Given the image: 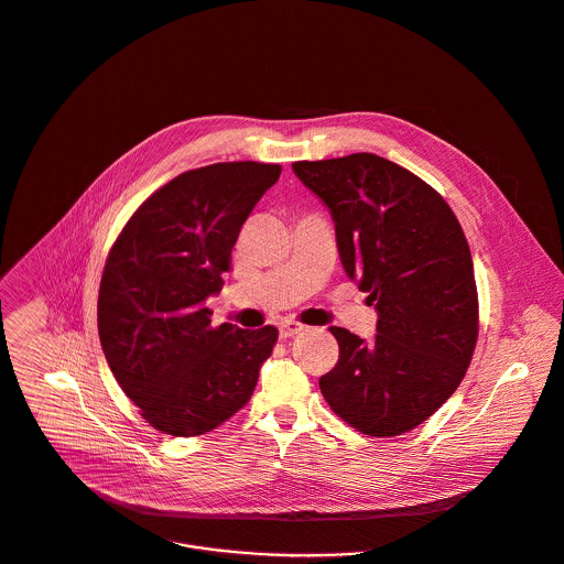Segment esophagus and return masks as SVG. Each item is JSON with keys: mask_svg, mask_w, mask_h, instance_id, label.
<instances>
[{"mask_svg": "<svg viewBox=\"0 0 564 564\" xmlns=\"http://www.w3.org/2000/svg\"><path fill=\"white\" fill-rule=\"evenodd\" d=\"M280 337L282 339H289V337H295L297 333H302V330H306V326L302 324V322H291V319H286V322H280Z\"/></svg>", "mask_w": 564, "mask_h": 564, "instance_id": "34e87169", "label": "esophagus"}]
</instances>
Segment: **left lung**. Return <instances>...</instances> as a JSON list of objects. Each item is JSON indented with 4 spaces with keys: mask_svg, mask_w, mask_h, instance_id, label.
<instances>
[{
    "mask_svg": "<svg viewBox=\"0 0 564 564\" xmlns=\"http://www.w3.org/2000/svg\"><path fill=\"white\" fill-rule=\"evenodd\" d=\"M293 172L330 209L341 264L379 313L370 344L330 326L339 359L322 394L361 434L410 432L454 394L476 348L467 238L434 187L377 154L297 161Z\"/></svg>",
    "mask_w": 564,
    "mask_h": 564,
    "instance_id": "1",
    "label": "left lung"
}]
</instances>
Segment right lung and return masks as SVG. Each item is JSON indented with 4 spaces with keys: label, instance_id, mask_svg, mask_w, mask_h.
<instances>
[{
    "label": "right lung",
    "instance_id": "obj_1",
    "mask_svg": "<svg viewBox=\"0 0 564 564\" xmlns=\"http://www.w3.org/2000/svg\"><path fill=\"white\" fill-rule=\"evenodd\" d=\"M282 167L256 161L183 172L117 236L99 286L108 366L141 416L172 436L207 434L251 399L275 326H212L205 300L223 289L231 249Z\"/></svg>",
    "mask_w": 564,
    "mask_h": 564
}]
</instances>
